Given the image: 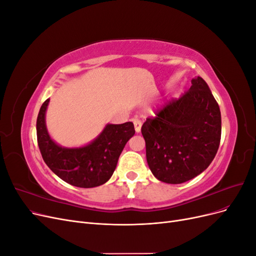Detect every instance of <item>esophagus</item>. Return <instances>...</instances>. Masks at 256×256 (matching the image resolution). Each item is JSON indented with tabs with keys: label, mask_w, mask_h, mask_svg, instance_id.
Returning a JSON list of instances; mask_svg holds the SVG:
<instances>
[{
	"label": "esophagus",
	"mask_w": 256,
	"mask_h": 256,
	"mask_svg": "<svg viewBox=\"0 0 256 256\" xmlns=\"http://www.w3.org/2000/svg\"><path fill=\"white\" fill-rule=\"evenodd\" d=\"M134 129L136 132H140L141 127H142V122L140 120L136 118V120H134Z\"/></svg>",
	"instance_id": "obj_1"
}]
</instances>
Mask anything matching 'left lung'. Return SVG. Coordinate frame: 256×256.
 Wrapping results in <instances>:
<instances>
[{"mask_svg":"<svg viewBox=\"0 0 256 256\" xmlns=\"http://www.w3.org/2000/svg\"><path fill=\"white\" fill-rule=\"evenodd\" d=\"M191 83L180 98L146 118L141 129L147 164L160 182L182 184L192 180L212 164L219 148V104L200 76Z\"/></svg>","mask_w":256,"mask_h":256,"instance_id":"1","label":"left lung"}]
</instances>
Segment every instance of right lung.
<instances>
[{
	"mask_svg": "<svg viewBox=\"0 0 256 256\" xmlns=\"http://www.w3.org/2000/svg\"><path fill=\"white\" fill-rule=\"evenodd\" d=\"M49 99L37 116V143L44 161L60 180L80 188H92L110 180L120 154L136 132L134 124L106 125L95 141L79 148H64L54 143L48 134L44 114Z\"/></svg>",
	"mask_w": 256,
	"mask_h": 256,
	"instance_id": "obj_1",
	"label": "right lung"
}]
</instances>
